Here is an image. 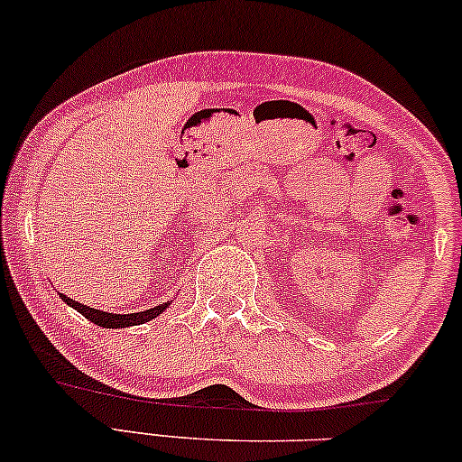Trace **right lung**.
<instances>
[{
	"label": "right lung",
	"instance_id": "right-lung-1",
	"mask_svg": "<svg viewBox=\"0 0 462 462\" xmlns=\"http://www.w3.org/2000/svg\"><path fill=\"white\" fill-rule=\"evenodd\" d=\"M61 299L66 300V305L74 307L76 311L83 313L87 319H91L93 324L102 326V328H125V326H138V324H144L149 322V319H153L160 315L163 309L168 305H160V307H153V309H147V311H140V313H108V311H100V309H93V307H87L83 302H76L69 299V296L61 294Z\"/></svg>",
	"mask_w": 462,
	"mask_h": 462
}]
</instances>
